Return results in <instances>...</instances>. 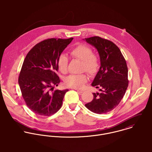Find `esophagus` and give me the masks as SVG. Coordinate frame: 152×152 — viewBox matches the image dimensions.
<instances>
[{"instance_id":"obj_1","label":"esophagus","mask_w":152,"mask_h":152,"mask_svg":"<svg viewBox=\"0 0 152 152\" xmlns=\"http://www.w3.org/2000/svg\"><path fill=\"white\" fill-rule=\"evenodd\" d=\"M75 90L77 91V92H78L79 93H83V92H84V90H82V89H75Z\"/></svg>"}]
</instances>
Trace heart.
<instances>
[{"instance_id": "1", "label": "heart", "mask_w": 152, "mask_h": 152, "mask_svg": "<svg viewBox=\"0 0 152 152\" xmlns=\"http://www.w3.org/2000/svg\"><path fill=\"white\" fill-rule=\"evenodd\" d=\"M72 58L82 61V71H86L90 75L96 74L100 67L99 58L93 54L92 49L84 44H80L69 51ZM68 65V58L64 54H61L57 60L58 69L62 73H66ZM87 76L85 74H72L67 77L65 80V85L74 88L83 87L87 82Z\"/></svg>"}]
</instances>
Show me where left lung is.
<instances>
[{"mask_svg": "<svg viewBox=\"0 0 152 152\" xmlns=\"http://www.w3.org/2000/svg\"><path fill=\"white\" fill-rule=\"evenodd\" d=\"M86 40L99 54L101 66L91 85L101 92L93 93L92 101L85 105L95 113H105L115 108L125 95L129 84L128 66L120 49L112 42L99 36Z\"/></svg>", "mask_w": 152, "mask_h": 152, "instance_id": "8db88e82", "label": "left lung"}]
</instances>
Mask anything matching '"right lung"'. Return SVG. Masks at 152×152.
<instances>
[{
    "label": "right lung",
    "mask_w": 152,
    "mask_h": 152,
    "mask_svg": "<svg viewBox=\"0 0 152 152\" xmlns=\"http://www.w3.org/2000/svg\"><path fill=\"white\" fill-rule=\"evenodd\" d=\"M72 40L46 39L36 44L26 55L18 82L26 105L36 114L48 116L62 106L68 90L53 89L60 83L56 74L58 58Z\"/></svg>",
    "instance_id": "1"
}]
</instances>
